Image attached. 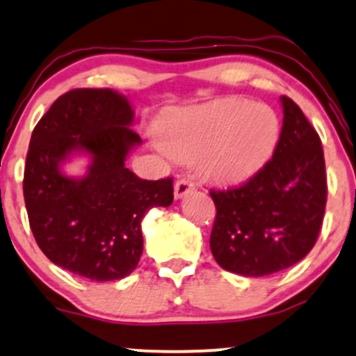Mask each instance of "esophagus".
Returning a JSON list of instances; mask_svg holds the SVG:
<instances>
[{
	"label": "esophagus",
	"instance_id": "34e87169",
	"mask_svg": "<svg viewBox=\"0 0 356 356\" xmlns=\"http://www.w3.org/2000/svg\"><path fill=\"white\" fill-rule=\"evenodd\" d=\"M195 188V184H193L188 177H182L175 182L174 186V197L175 199H182L184 195H187L188 192H192Z\"/></svg>",
	"mask_w": 356,
	"mask_h": 356
}]
</instances>
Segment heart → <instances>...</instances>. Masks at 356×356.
I'll list each match as a JSON object with an SVG mask.
<instances>
[{
  "label": "heart",
  "mask_w": 356,
  "mask_h": 356,
  "mask_svg": "<svg viewBox=\"0 0 356 356\" xmlns=\"http://www.w3.org/2000/svg\"><path fill=\"white\" fill-rule=\"evenodd\" d=\"M279 134L281 123L271 106L220 100L169 115L157 129V143L175 159L199 157L211 181L238 184L268 163Z\"/></svg>",
  "instance_id": "b5f03b06"
}]
</instances>
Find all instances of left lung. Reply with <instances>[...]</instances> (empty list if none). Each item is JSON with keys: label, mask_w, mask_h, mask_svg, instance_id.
<instances>
[{"label": "left lung", "mask_w": 356, "mask_h": 356, "mask_svg": "<svg viewBox=\"0 0 356 356\" xmlns=\"http://www.w3.org/2000/svg\"><path fill=\"white\" fill-rule=\"evenodd\" d=\"M282 129L273 159L248 182L211 188L217 207L210 250L230 273L261 277L294 266L321 232L327 202L321 138L302 110L281 97Z\"/></svg>", "instance_id": "left-lung-1"}]
</instances>
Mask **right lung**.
<instances>
[{"label":"right lung","mask_w":356,"mask_h":356,"mask_svg":"<svg viewBox=\"0 0 356 356\" xmlns=\"http://www.w3.org/2000/svg\"><path fill=\"white\" fill-rule=\"evenodd\" d=\"M128 98L111 88H75L58 97L31 136L24 191L39 248L57 266L92 281L123 279L143 254L141 222L174 200L172 179L145 181L124 165L141 138ZM90 159L82 178L61 165Z\"/></svg>","instance_id":"right-lung-1"}]
</instances>
